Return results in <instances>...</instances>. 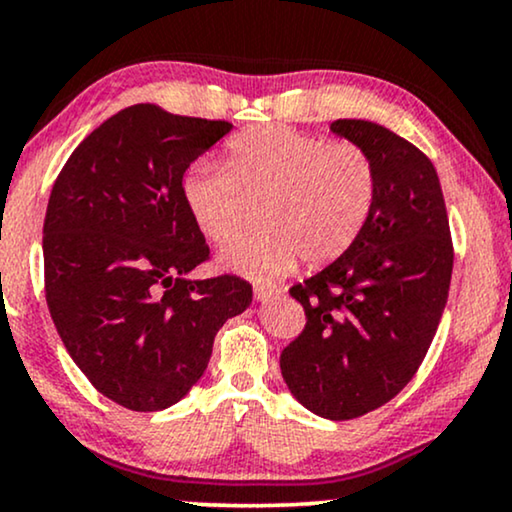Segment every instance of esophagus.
Instances as JSON below:
<instances>
[{
  "label": "esophagus",
  "mask_w": 512,
  "mask_h": 512,
  "mask_svg": "<svg viewBox=\"0 0 512 512\" xmlns=\"http://www.w3.org/2000/svg\"><path fill=\"white\" fill-rule=\"evenodd\" d=\"M281 293H283V286H278V283H271V281H257L255 283V300L257 302H269Z\"/></svg>",
  "instance_id": "esophagus-1"
}]
</instances>
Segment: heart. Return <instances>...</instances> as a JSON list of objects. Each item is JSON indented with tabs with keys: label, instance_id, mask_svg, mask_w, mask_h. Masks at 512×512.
Segmentation results:
<instances>
[{
	"label": "heart",
	"instance_id": "b5f03b06",
	"mask_svg": "<svg viewBox=\"0 0 512 512\" xmlns=\"http://www.w3.org/2000/svg\"><path fill=\"white\" fill-rule=\"evenodd\" d=\"M181 193L212 243L234 238L257 203L262 224L226 245L222 262L267 276L297 257L319 267L354 243L373 208L375 165L357 144L264 125L231 139L224 167H193Z\"/></svg>",
	"mask_w": 512,
	"mask_h": 512
}]
</instances>
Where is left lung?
Here are the masks:
<instances>
[{"instance_id": "8db88e82", "label": "left lung", "mask_w": 512, "mask_h": 512, "mask_svg": "<svg viewBox=\"0 0 512 512\" xmlns=\"http://www.w3.org/2000/svg\"><path fill=\"white\" fill-rule=\"evenodd\" d=\"M331 132L371 155L375 200L338 260L290 288L307 323L281 352V373L304 409L352 420L397 397L423 364L454 245L428 155L368 120H335Z\"/></svg>"}]
</instances>
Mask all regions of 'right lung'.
<instances>
[{
	"mask_svg": "<svg viewBox=\"0 0 512 512\" xmlns=\"http://www.w3.org/2000/svg\"><path fill=\"white\" fill-rule=\"evenodd\" d=\"M229 132L137 103L96 127L54 181L42 238L51 319L89 383L125 409L186 397L219 328L252 302L238 276L189 278L210 248L181 179Z\"/></svg>",
	"mask_w": 512,
	"mask_h": 512,
	"instance_id": "right-lung-1",
	"label": "right lung"
}]
</instances>
